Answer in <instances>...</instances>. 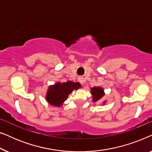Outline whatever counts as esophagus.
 I'll return each mask as SVG.
<instances>
[{
    "instance_id": "esophagus-1",
    "label": "esophagus",
    "mask_w": 152,
    "mask_h": 152,
    "mask_svg": "<svg viewBox=\"0 0 152 152\" xmlns=\"http://www.w3.org/2000/svg\"><path fill=\"white\" fill-rule=\"evenodd\" d=\"M79 82H80L81 84H83V83H84V78H83V77H80V78H79Z\"/></svg>"
}]
</instances>
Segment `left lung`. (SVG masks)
Segmentation results:
<instances>
[{
	"instance_id": "obj_1",
	"label": "left lung",
	"mask_w": 152,
	"mask_h": 152,
	"mask_svg": "<svg viewBox=\"0 0 152 152\" xmlns=\"http://www.w3.org/2000/svg\"><path fill=\"white\" fill-rule=\"evenodd\" d=\"M91 94L93 95V102H99V100L102 98L104 95V92L103 88L102 87H93L91 90ZM105 102H104V104Z\"/></svg>"
}]
</instances>
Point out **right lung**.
I'll return each mask as SVG.
<instances>
[{
    "mask_svg": "<svg viewBox=\"0 0 152 152\" xmlns=\"http://www.w3.org/2000/svg\"><path fill=\"white\" fill-rule=\"evenodd\" d=\"M81 88L78 82H72L70 81L66 82H57L49 86L46 94V100L50 104L59 107L67 99L70 93L73 90H77Z\"/></svg>",
    "mask_w": 152,
    "mask_h": 152,
    "instance_id": "right-lung-1",
    "label": "right lung"
}]
</instances>
